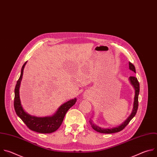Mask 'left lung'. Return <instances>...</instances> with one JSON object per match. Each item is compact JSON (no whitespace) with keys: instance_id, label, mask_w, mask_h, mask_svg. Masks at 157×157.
Segmentation results:
<instances>
[{"instance_id":"obj_1","label":"left lung","mask_w":157,"mask_h":157,"mask_svg":"<svg viewBox=\"0 0 157 157\" xmlns=\"http://www.w3.org/2000/svg\"><path fill=\"white\" fill-rule=\"evenodd\" d=\"M129 69L134 72L136 73V68L135 66L131 63V62H129ZM130 82L131 84L133 85L135 89V97H134V108H133V111L130 116L124 122H123L121 125H120L119 126L112 129H101V128L96 126L94 124L92 123V122L90 121V125L91 128L97 132H100V133H104V134H112V133H116L121 131L123 130L127 126V125L129 123V122L131 121V119L136 116L137 113V111L138 109V106H139V91H140V86H139V83L137 80V78L134 77V76H131L129 77Z\"/></svg>"}]
</instances>
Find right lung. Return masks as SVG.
<instances>
[{
	"mask_svg": "<svg viewBox=\"0 0 157 157\" xmlns=\"http://www.w3.org/2000/svg\"><path fill=\"white\" fill-rule=\"evenodd\" d=\"M26 64V62H25V63L21 67V74L18 80H17L15 88V98L13 103L15 111L17 116L20 117V118L30 130L43 134L52 133L57 130L60 126L67 111L74 105H75V102L77 101V98L72 99L61 105L56 113L51 117H37L31 116L26 114L21 107L19 96L20 85L22 79L23 69Z\"/></svg>",
	"mask_w": 157,
	"mask_h": 157,
	"instance_id": "obj_1",
	"label": "right lung"
}]
</instances>
